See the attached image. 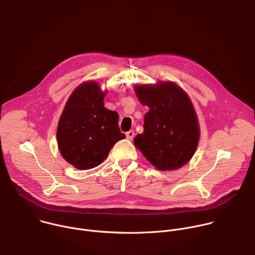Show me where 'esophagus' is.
I'll use <instances>...</instances> for the list:
<instances>
[{
  "label": "esophagus",
  "mask_w": 255,
  "mask_h": 255,
  "mask_svg": "<svg viewBox=\"0 0 255 255\" xmlns=\"http://www.w3.org/2000/svg\"><path fill=\"white\" fill-rule=\"evenodd\" d=\"M126 137H127V139H128V140H132V139H133V137H134V131L130 130V131L126 132Z\"/></svg>",
  "instance_id": "1"
}]
</instances>
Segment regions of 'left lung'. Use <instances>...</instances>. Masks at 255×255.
Masks as SVG:
<instances>
[{
    "label": "left lung",
    "mask_w": 255,
    "mask_h": 255,
    "mask_svg": "<svg viewBox=\"0 0 255 255\" xmlns=\"http://www.w3.org/2000/svg\"><path fill=\"white\" fill-rule=\"evenodd\" d=\"M135 94L149 111L144 131L134 145L160 171L181 168L194 155L200 128L194 106L187 93L171 81L134 86Z\"/></svg>",
    "instance_id": "left-lung-1"
}]
</instances>
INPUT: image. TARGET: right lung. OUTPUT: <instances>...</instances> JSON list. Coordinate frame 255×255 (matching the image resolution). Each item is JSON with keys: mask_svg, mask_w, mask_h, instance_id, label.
Returning <instances> with one entry per match:
<instances>
[{"mask_svg": "<svg viewBox=\"0 0 255 255\" xmlns=\"http://www.w3.org/2000/svg\"><path fill=\"white\" fill-rule=\"evenodd\" d=\"M106 94L95 81L82 83L69 97L59 119V151L80 170L101 164L115 143L125 138L119 129L118 113L104 106Z\"/></svg>", "mask_w": 255, "mask_h": 255, "instance_id": "obj_1", "label": "right lung"}]
</instances>
